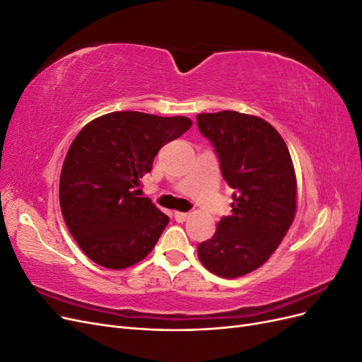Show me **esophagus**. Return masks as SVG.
<instances>
[{
	"label": "esophagus",
	"instance_id": "obj_1",
	"mask_svg": "<svg viewBox=\"0 0 362 362\" xmlns=\"http://www.w3.org/2000/svg\"><path fill=\"white\" fill-rule=\"evenodd\" d=\"M175 218L177 222H185L189 218V213H181V211H175Z\"/></svg>",
	"mask_w": 362,
	"mask_h": 362
}]
</instances>
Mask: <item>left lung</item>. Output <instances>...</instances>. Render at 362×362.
I'll use <instances>...</instances> for the list:
<instances>
[{"label":"left lung","mask_w":362,"mask_h":362,"mask_svg":"<svg viewBox=\"0 0 362 362\" xmlns=\"http://www.w3.org/2000/svg\"><path fill=\"white\" fill-rule=\"evenodd\" d=\"M237 190L233 214L201 243L198 257L214 275L234 279L257 270L278 249L298 210V181L286 141L264 119L233 110L196 116Z\"/></svg>","instance_id":"8db88e82"}]
</instances>
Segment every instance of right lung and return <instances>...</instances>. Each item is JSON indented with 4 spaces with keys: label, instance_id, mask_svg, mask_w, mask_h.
Wrapping results in <instances>:
<instances>
[{
    "label": "right lung",
    "instance_id": "right-lung-1",
    "mask_svg": "<svg viewBox=\"0 0 362 362\" xmlns=\"http://www.w3.org/2000/svg\"><path fill=\"white\" fill-rule=\"evenodd\" d=\"M192 127L185 116L113 112L90 120L64 157L59 198L76 245L96 264L122 270L148 257L169 223L140 178L161 146Z\"/></svg>",
    "mask_w": 362,
    "mask_h": 362
}]
</instances>
